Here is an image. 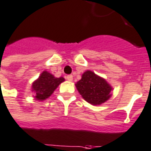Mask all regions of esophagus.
<instances>
[{
	"label": "esophagus",
	"mask_w": 151,
	"mask_h": 151,
	"mask_svg": "<svg viewBox=\"0 0 151 151\" xmlns=\"http://www.w3.org/2000/svg\"><path fill=\"white\" fill-rule=\"evenodd\" d=\"M73 75H67V76H66V79H67L68 81H69V82H72V81H73Z\"/></svg>",
	"instance_id": "esophagus-1"
}]
</instances>
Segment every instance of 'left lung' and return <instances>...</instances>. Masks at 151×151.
<instances>
[{
    "label": "left lung",
    "mask_w": 151,
    "mask_h": 151,
    "mask_svg": "<svg viewBox=\"0 0 151 151\" xmlns=\"http://www.w3.org/2000/svg\"><path fill=\"white\" fill-rule=\"evenodd\" d=\"M75 85L84 100L93 105H101L111 96L112 88L110 84L90 70L84 72L82 78Z\"/></svg>",
    "instance_id": "obj_1"
}]
</instances>
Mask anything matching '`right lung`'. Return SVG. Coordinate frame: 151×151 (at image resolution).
Masks as SVG:
<instances>
[{
    "mask_svg": "<svg viewBox=\"0 0 151 151\" xmlns=\"http://www.w3.org/2000/svg\"><path fill=\"white\" fill-rule=\"evenodd\" d=\"M64 81V78H55L49 72L44 71L32 84V91L35 93V98L39 101H44L52 95L59 84Z\"/></svg>",
    "mask_w": 151,
    "mask_h": 151,
    "instance_id": "obj_1",
    "label": "right lung"
}]
</instances>
